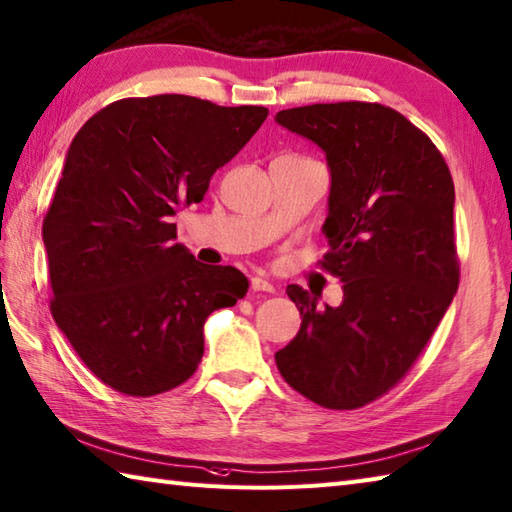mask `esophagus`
Masks as SVG:
<instances>
[{"mask_svg": "<svg viewBox=\"0 0 512 512\" xmlns=\"http://www.w3.org/2000/svg\"><path fill=\"white\" fill-rule=\"evenodd\" d=\"M250 288L253 290H257V293H275V286L268 282V279H264V277H259V275H255V277H250Z\"/></svg>", "mask_w": 512, "mask_h": 512, "instance_id": "34e87169", "label": "esophagus"}]
</instances>
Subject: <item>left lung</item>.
Here are the masks:
<instances>
[{"instance_id":"left-lung-1","label":"left lung","mask_w":512,"mask_h":512,"mask_svg":"<svg viewBox=\"0 0 512 512\" xmlns=\"http://www.w3.org/2000/svg\"><path fill=\"white\" fill-rule=\"evenodd\" d=\"M275 122L326 153L322 266L344 282L337 308L286 288L302 326L275 362L310 402L362 408L408 373L457 293L453 177L428 135L382 104L299 106Z\"/></svg>"}]
</instances>
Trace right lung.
Listing matches in <instances>:
<instances>
[{
  "mask_svg": "<svg viewBox=\"0 0 512 512\" xmlns=\"http://www.w3.org/2000/svg\"><path fill=\"white\" fill-rule=\"evenodd\" d=\"M264 106L188 95L130 97L79 128L44 217L50 313L90 373L150 397L184 384L204 355V322L248 279L175 244L179 206L264 124Z\"/></svg>",
  "mask_w": 512,
  "mask_h": 512,
  "instance_id": "add662e5",
  "label": "right lung"
}]
</instances>
